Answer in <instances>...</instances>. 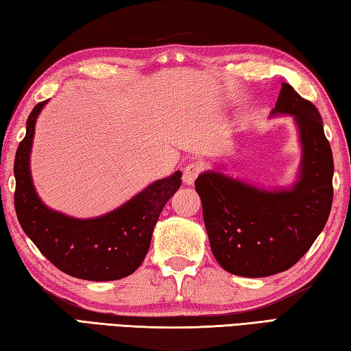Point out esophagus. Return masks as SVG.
I'll return each mask as SVG.
<instances>
[{
	"instance_id": "obj_1",
	"label": "esophagus",
	"mask_w": 351,
	"mask_h": 351,
	"mask_svg": "<svg viewBox=\"0 0 351 351\" xmlns=\"http://www.w3.org/2000/svg\"><path fill=\"white\" fill-rule=\"evenodd\" d=\"M202 170H204L202 162H192V164L186 165V167H184V173H182V182L186 184V186H192Z\"/></svg>"
}]
</instances>
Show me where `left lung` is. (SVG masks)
<instances>
[{
  "label": "left lung",
  "instance_id": "obj_1",
  "mask_svg": "<svg viewBox=\"0 0 351 351\" xmlns=\"http://www.w3.org/2000/svg\"><path fill=\"white\" fill-rule=\"evenodd\" d=\"M290 114L301 162L290 187L263 189L219 169L197 176L210 247L232 275L265 278L289 270L319 237L333 202V155L319 112L282 82L271 117Z\"/></svg>",
  "mask_w": 351,
  "mask_h": 351
}]
</instances>
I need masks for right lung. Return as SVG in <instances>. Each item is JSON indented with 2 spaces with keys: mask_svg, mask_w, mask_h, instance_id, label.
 Masks as SVG:
<instances>
[{
  "mask_svg": "<svg viewBox=\"0 0 351 351\" xmlns=\"http://www.w3.org/2000/svg\"><path fill=\"white\" fill-rule=\"evenodd\" d=\"M49 101V99H47ZM36 104L18 145L15 210L24 233L56 269L86 281H117L132 275L149 252L159 213L181 187L180 170L154 181L123 206L97 218H72L47 207L38 196L30 173V152L38 114Z\"/></svg>",
  "mask_w": 351,
  "mask_h": 351,
  "instance_id": "add662e5",
  "label": "right lung"
}]
</instances>
